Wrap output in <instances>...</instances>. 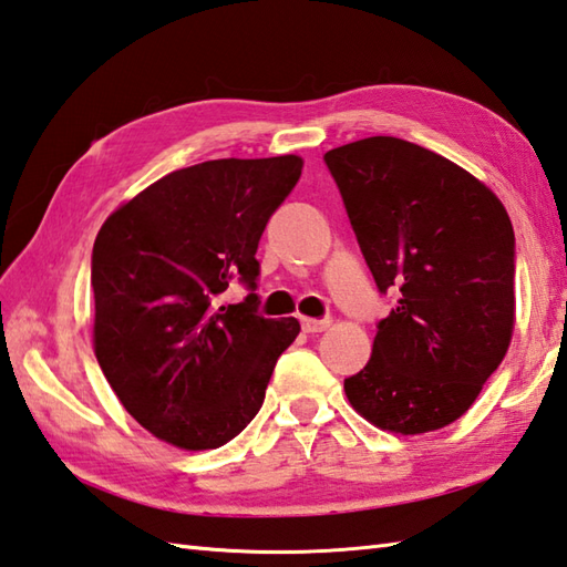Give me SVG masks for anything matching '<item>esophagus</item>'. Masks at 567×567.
<instances>
[{
	"label": "esophagus",
	"instance_id": "obj_1",
	"mask_svg": "<svg viewBox=\"0 0 567 567\" xmlns=\"http://www.w3.org/2000/svg\"><path fill=\"white\" fill-rule=\"evenodd\" d=\"M329 319H302V329L307 331V333H321V331H327L329 329Z\"/></svg>",
	"mask_w": 567,
	"mask_h": 567
}]
</instances>
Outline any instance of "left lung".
Listing matches in <instances>:
<instances>
[{
    "label": "left lung",
    "instance_id": "8db88e82",
    "mask_svg": "<svg viewBox=\"0 0 567 567\" xmlns=\"http://www.w3.org/2000/svg\"><path fill=\"white\" fill-rule=\"evenodd\" d=\"M380 295L368 365L346 378L370 424L426 433L463 416L507 353L516 246L507 209L463 167L372 136L323 155Z\"/></svg>",
    "mask_w": 567,
    "mask_h": 567
}]
</instances>
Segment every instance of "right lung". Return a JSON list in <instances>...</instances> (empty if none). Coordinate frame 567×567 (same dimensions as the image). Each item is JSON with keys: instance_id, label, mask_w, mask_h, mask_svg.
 I'll return each mask as SVG.
<instances>
[{"instance_id": "1", "label": "right lung", "mask_w": 567, "mask_h": 567, "mask_svg": "<svg viewBox=\"0 0 567 567\" xmlns=\"http://www.w3.org/2000/svg\"><path fill=\"white\" fill-rule=\"evenodd\" d=\"M302 158L207 161L116 209L92 248L94 355L126 412L185 451L219 449L265 400L297 319H265L256 250ZM231 279L251 292L221 306Z\"/></svg>"}]
</instances>
